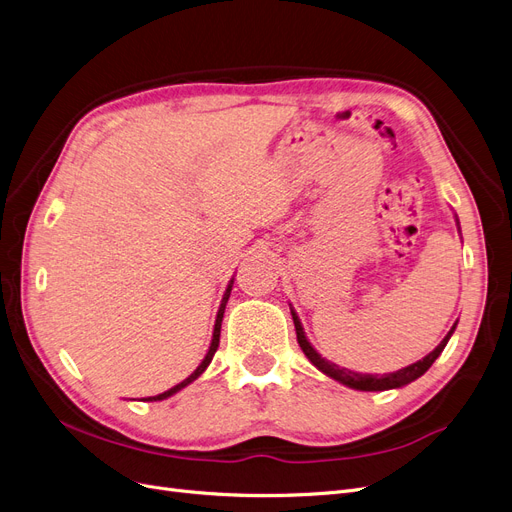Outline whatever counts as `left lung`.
<instances>
[{"mask_svg": "<svg viewBox=\"0 0 512 512\" xmlns=\"http://www.w3.org/2000/svg\"><path fill=\"white\" fill-rule=\"evenodd\" d=\"M291 314H293V323H295L297 344H299V348H301V350H304V354L310 358V363H312L318 371H323L325 375L333 377V380H337L339 384H344V386L354 388V390H365V392L401 388V386L411 384L413 380H418V377H420V375H424V373L430 369V365H432L434 361H437L439 354H441V352H443V348L447 346L451 333L456 331V325H453V327H451V331L443 337V342H441L437 348H434L428 356H424L422 361L413 363V365H409V367H405V369L394 371V373L371 375V373H356V371L344 369V367H339V365H335V363L327 361V358L320 356V354L312 348V344L308 342V337H306V333H304V327H301V323H299L297 314H295L293 310H291Z\"/></svg>", "mask_w": 512, "mask_h": 512, "instance_id": "left-lung-1", "label": "left lung"}]
</instances>
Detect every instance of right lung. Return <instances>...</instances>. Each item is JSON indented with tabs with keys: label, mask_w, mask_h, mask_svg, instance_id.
Returning a JSON list of instances; mask_svg holds the SVG:
<instances>
[{
	"label": "right lung",
	"mask_w": 512,
	"mask_h": 512,
	"mask_svg": "<svg viewBox=\"0 0 512 512\" xmlns=\"http://www.w3.org/2000/svg\"><path fill=\"white\" fill-rule=\"evenodd\" d=\"M232 285H234V278L230 280V285H227V289H225V293H223V299H221V306H219V312H217V318H215V329H213V339H211V348H208V352H206V356H204V361L196 367V371L187 377V380H183L181 384H177V386H173L170 390H166V392H162V394H156V396H147V399H143V401H164V399H168V396H173L175 392H179L181 388H185L187 384H192L196 377H200L202 373H204V369L211 365V361H213V356H215V352H217V348H219V335H221V320H223V312H225V304H227V299H230V293H232Z\"/></svg>",
	"instance_id": "right-lung-1"
}]
</instances>
